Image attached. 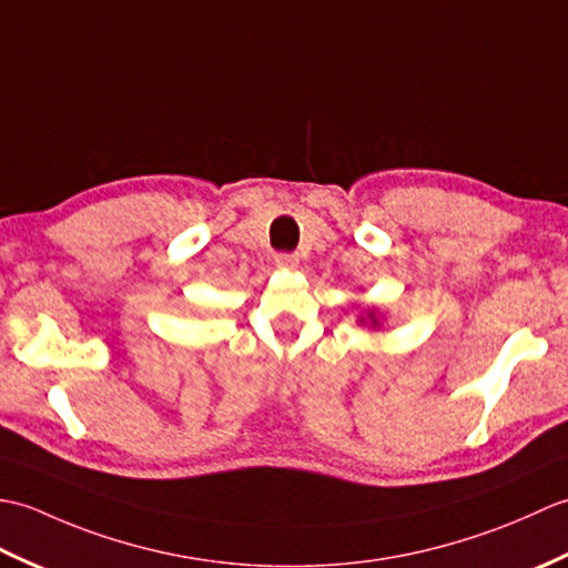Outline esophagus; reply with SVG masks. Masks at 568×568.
<instances>
[{
    "label": "esophagus",
    "instance_id": "obj_1",
    "mask_svg": "<svg viewBox=\"0 0 568 568\" xmlns=\"http://www.w3.org/2000/svg\"><path fill=\"white\" fill-rule=\"evenodd\" d=\"M297 261H300L297 253H285V251L275 253V265H277V268H295Z\"/></svg>",
    "mask_w": 568,
    "mask_h": 568
}]
</instances>
